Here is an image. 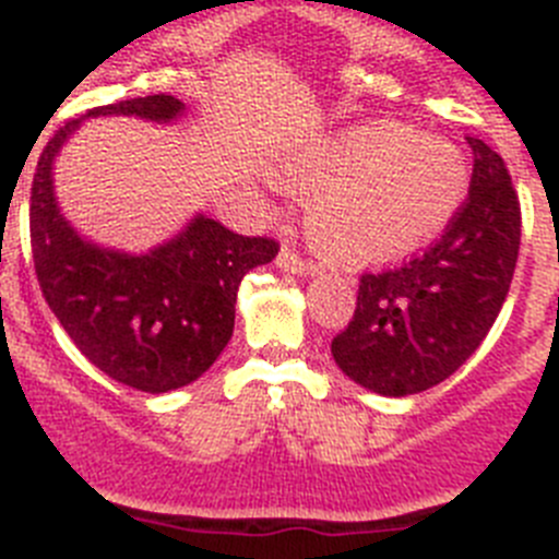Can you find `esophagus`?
<instances>
[{
	"mask_svg": "<svg viewBox=\"0 0 559 559\" xmlns=\"http://www.w3.org/2000/svg\"><path fill=\"white\" fill-rule=\"evenodd\" d=\"M275 264H278L284 273H292V275H314L317 273V264L314 261L309 259H300L298 250H292V248H281L278 259H275Z\"/></svg>",
	"mask_w": 559,
	"mask_h": 559,
	"instance_id": "obj_1",
	"label": "esophagus"
}]
</instances>
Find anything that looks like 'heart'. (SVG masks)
<instances>
[{
    "mask_svg": "<svg viewBox=\"0 0 559 559\" xmlns=\"http://www.w3.org/2000/svg\"><path fill=\"white\" fill-rule=\"evenodd\" d=\"M284 186L314 194L306 230L325 259L367 267L404 259L451 223L467 194V164L451 142L373 122L292 164Z\"/></svg>",
    "mask_w": 559,
    "mask_h": 559,
    "instance_id": "heart-1",
    "label": "heart"
}]
</instances>
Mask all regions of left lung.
<instances>
[{
  "label": "left lung",
  "mask_w": 559,
  "mask_h": 559,
  "mask_svg": "<svg viewBox=\"0 0 559 559\" xmlns=\"http://www.w3.org/2000/svg\"><path fill=\"white\" fill-rule=\"evenodd\" d=\"M474 175L445 234L384 273H365L348 329L331 340L340 370L401 399L460 370L492 329L521 245V203L496 150L467 135Z\"/></svg>",
  "instance_id": "obj_1"
}]
</instances>
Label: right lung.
Masks as SVG:
<instances>
[{
  "instance_id": "1",
  "label": "right lung",
  "mask_w": 559,
  "mask_h": 559,
  "mask_svg": "<svg viewBox=\"0 0 559 559\" xmlns=\"http://www.w3.org/2000/svg\"><path fill=\"white\" fill-rule=\"evenodd\" d=\"M169 94L122 99L85 117H139L167 124L183 114ZM69 119L38 158L29 194V245L49 309L80 354L119 384L169 392L209 370L234 334L236 292L278 242L239 236L203 214L175 239L133 255L88 242L60 214L52 160L83 119Z\"/></svg>"
}]
</instances>
